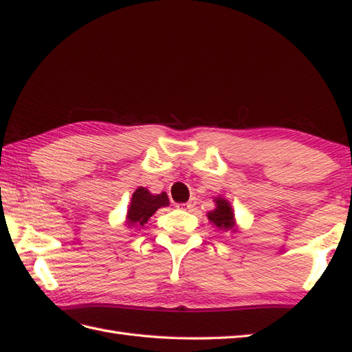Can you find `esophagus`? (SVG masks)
I'll return each instance as SVG.
<instances>
[{
    "label": "esophagus",
    "mask_w": 352,
    "mask_h": 352,
    "mask_svg": "<svg viewBox=\"0 0 352 352\" xmlns=\"http://www.w3.org/2000/svg\"><path fill=\"white\" fill-rule=\"evenodd\" d=\"M196 204H197V201H196V197H191L190 201L187 202V204H182L181 207L184 208V210H188V211H193L195 210V207H196Z\"/></svg>",
    "instance_id": "34e87169"
}]
</instances>
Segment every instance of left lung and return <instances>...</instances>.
Segmentation results:
<instances>
[{"label":"left lung","mask_w":352,"mask_h":352,"mask_svg":"<svg viewBox=\"0 0 352 352\" xmlns=\"http://www.w3.org/2000/svg\"><path fill=\"white\" fill-rule=\"evenodd\" d=\"M216 210L210 211L208 213V219L210 222H213L217 228L221 230H233V225H234V214L233 211H231L230 204L225 201V199L217 197L216 199Z\"/></svg>","instance_id":"obj_1"}]
</instances>
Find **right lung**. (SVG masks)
Instances as JSON below:
<instances>
[{"instance_id":"obj_1","label":"right lung","mask_w":352,"mask_h":352,"mask_svg":"<svg viewBox=\"0 0 352 352\" xmlns=\"http://www.w3.org/2000/svg\"><path fill=\"white\" fill-rule=\"evenodd\" d=\"M168 196L165 193L151 195L148 190L139 187L131 196L130 208L127 211L129 227H142L156 213L157 208L167 207Z\"/></svg>"}]
</instances>
